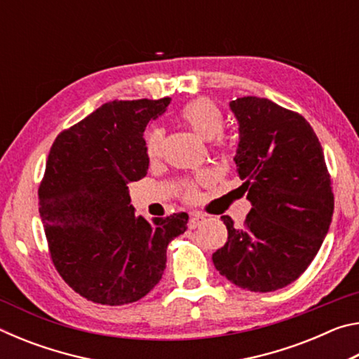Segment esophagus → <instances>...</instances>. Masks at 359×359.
Returning <instances> with one entry per match:
<instances>
[{"label":"esophagus","instance_id":"34e87169","mask_svg":"<svg viewBox=\"0 0 359 359\" xmlns=\"http://www.w3.org/2000/svg\"><path fill=\"white\" fill-rule=\"evenodd\" d=\"M204 220H205V217L203 214H199V212H193V214L190 215V222H188V224H190V228H196Z\"/></svg>","mask_w":359,"mask_h":359}]
</instances>
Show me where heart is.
<instances>
[{
    "label": "heart",
    "instance_id": "heart-1",
    "mask_svg": "<svg viewBox=\"0 0 359 359\" xmlns=\"http://www.w3.org/2000/svg\"><path fill=\"white\" fill-rule=\"evenodd\" d=\"M179 120L182 125H185L188 130H191L194 135L201 139H205V141H210V139L220 135L224 123L220 109L217 107L215 102L205 98L193 100L182 107ZM144 145L145 155H147L150 160H156L161 154L163 131L160 128H151L147 135H145ZM217 147L222 150L226 147V144H224L220 136L217 137ZM180 194L185 201H194L198 196L196 184H194V182H185L180 190Z\"/></svg>",
    "mask_w": 359,
    "mask_h": 359
}]
</instances>
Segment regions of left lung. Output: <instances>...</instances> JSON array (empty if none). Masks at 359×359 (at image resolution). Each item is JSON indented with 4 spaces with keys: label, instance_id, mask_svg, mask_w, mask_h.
I'll list each match as a JSON object with an SVG mask.
<instances>
[{
    "label": "left lung",
    "instance_id": "obj_1",
    "mask_svg": "<svg viewBox=\"0 0 359 359\" xmlns=\"http://www.w3.org/2000/svg\"><path fill=\"white\" fill-rule=\"evenodd\" d=\"M229 106L241 133L234 161L252 210L241 228L222 217L228 241L212 259L239 288L269 293L299 278L323 244L334 212L331 175L301 114L257 96Z\"/></svg>",
    "mask_w": 359,
    "mask_h": 359
}]
</instances>
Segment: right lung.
Listing matches in <instances>:
<instances>
[{"instance_id": "add662e5", "label": "right lung", "mask_w": 359, "mask_h": 359, "mask_svg": "<svg viewBox=\"0 0 359 359\" xmlns=\"http://www.w3.org/2000/svg\"><path fill=\"white\" fill-rule=\"evenodd\" d=\"M171 98L115 100L63 130L41 180L39 214L52 263L69 287L102 306L136 302L166 267V248L188 228L185 212L136 217L128 184L145 177L144 131Z\"/></svg>"}]
</instances>
